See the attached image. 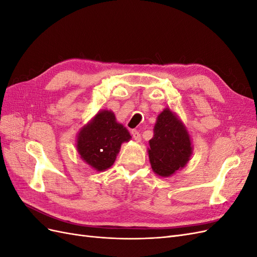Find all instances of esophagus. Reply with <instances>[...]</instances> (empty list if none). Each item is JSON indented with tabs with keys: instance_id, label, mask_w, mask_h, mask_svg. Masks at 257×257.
<instances>
[{
	"instance_id": "34e87169",
	"label": "esophagus",
	"mask_w": 257,
	"mask_h": 257,
	"mask_svg": "<svg viewBox=\"0 0 257 257\" xmlns=\"http://www.w3.org/2000/svg\"><path fill=\"white\" fill-rule=\"evenodd\" d=\"M132 136L134 137V139L136 142H141L142 141V136H141V133L137 130H133L132 131Z\"/></svg>"
}]
</instances>
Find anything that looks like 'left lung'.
Segmentation results:
<instances>
[{
	"instance_id": "1",
	"label": "left lung",
	"mask_w": 257,
	"mask_h": 257,
	"mask_svg": "<svg viewBox=\"0 0 257 257\" xmlns=\"http://www.w3.org/2000/svg\"><path fill=\"white\" fill-rule=\"evenodd\" d=\"M153 131L148 151L151 166L155 174L168 177L189 162L192 154L190 136L180 120L169 109L159 114Z\"/></svg>"
}]
</instances>
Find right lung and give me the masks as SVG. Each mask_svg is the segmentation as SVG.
Masks as SVG:
<instances>
[{
	"mask_svg": "<svg viewBox=\"0 0 257 257\" xmlns=\"http://www.w3.org/2000/svg\"><path fill=\"white\" fill-rule=\"evenodd\" d=\"M130 139L128 131L115 121L113 112L103 110L80 131L77 150L87 164L102 172L113 164L121 144Z\"/></svg>",
	"mask_w": 257,
	"mask_h": 257,
	"instance_id": "obj_1",
	"label": "right lung"
}]
</instances>
